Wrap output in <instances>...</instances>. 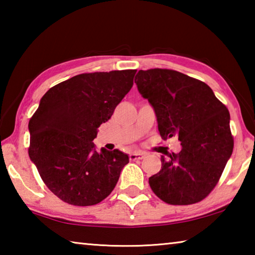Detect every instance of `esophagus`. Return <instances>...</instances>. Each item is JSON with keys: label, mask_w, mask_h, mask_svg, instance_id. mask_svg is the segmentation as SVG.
<instances>
[{"label": "esophagus", "mask_w": 255, "mask_h": 255, "mask_svg": "<svg viewBox=\"0 0 255 255\" xmlns=\"http://www.w3.org/2000/svg\"><path fill=\"white\" fill-rule=\"evenodd\" d=\"M145 156L144 153L141 152H133L129 154V158L131 159V161H136V159H141Z\"/></svg>", "instance_id": "34e87169"}]
</instances>
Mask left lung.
I'll return each instance as SVG.
<instances>
[{
    "label": "left lung",
    "instance_id": "left-lung-1",
    "mask_svg": "<svg viewBox=\"0 0 255 255\" xmlns=\"http://www.w3.org/2000/svg\"><path fill=\"white\" fill-rule=\"evenodd\" d=\"M135 83L157 118L163 139L176 136L182 149L161 156L148 179L153 192L170 205H192L213 191L234 147L230 112L208 85L165 68L138 71Z\"/></svg>",
    "mask_w": 255,
    "mask_h": 255
}]
</instances>
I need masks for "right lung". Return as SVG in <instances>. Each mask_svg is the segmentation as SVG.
Segmentation results:
<instances>
[{"label":"right lung","mask_w":255,"mask_h":255,"mask_svg":"<svg viewBox=\"0 0 255 255\" xmlns=\"http://www.w3.org/2000/svg\"><path fill=\"white\" fill-rule=\"evenodd\" d=\"M136 70L84 73L53 86L30 118L29 156L55 196L92 206L110 195L128 164L118 149L96 150L98 128L130 91Z\"/></svg>","instance_id":"1"}]
</instances>
